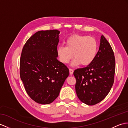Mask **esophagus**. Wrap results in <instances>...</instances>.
I'll list each match as a JSON object with an SVG mask.
<instances>
[{
  "mask_svg": "<svg viewBox=\"0 0 128 128\" xmlns=\"http://www.w3.org/2000/svg\"><path fill=\"white\" fill-rule=\"evenodd\" d=\"M69 70H70V75H72L73 73V72H74L73 70L72 69V68H70Z\"/></svg>",
  "mask_w": 128,
  "mask_h": 128,
  "instance_id": "34e87169",
  "label": "esophagus"
}]
</instances>
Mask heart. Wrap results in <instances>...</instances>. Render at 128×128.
Listing matches in <instances>:
<instances>
[{
    "label": "heart",
    "instance_id": "b5f03b06",
    "mask_svg": "<svg viewBox=\"0 0 128 128\" xmlns=\"http://www.w3.org/2000/svg\"><path fill=\"white\" fill-rule=\"evenodd\" d=\"M66 46H60L56 49L59 60L64 64H68L72 58V66L81 64L86 66L94 60L98 52V43L94 37L73 35L65 42Z\"/></svg>",
    "mask_w": 128,
    "mask_h": 128
}]
</instances>
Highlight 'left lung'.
<instances>
[{
    "label": "left lung",
    "mask_w": 128,
    "mask_h": 128,
    "mask_svg": "<svg viewBox=\"0 0 128 128\" xmlns=\"http://www.w3.org/2000/svg\"><path fill=\"white\" fill-rule=\"evenodd\" d=\"M115 66L113 50L102 35L94 60L87 67L76 69L73 73L76 79V91L80 100L93 105L103 100L114 84Z\"/></svg>",
    "instance_id": "obj_1"
}]
</instances>
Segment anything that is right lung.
Returning <instances> with one entry per match:
<instances>
[{
	"label": "right lung",
	"mask_w": 128,
	"mask_h": 128,
	"mask_svg": "<svg viewBox=\"0 0 128 128\" xmlns=\"http://www.w3.org/2000/svg\"><path fill=\"white\" fill-rule=\"evenodd\" d=\"M60 32L39 31L24 44L20 58V76L25 90L37 103L50 104L58 96L69 70L58 59Z\"/></svg>",
	"instance_id": "obj_1"
}]
</instances>
